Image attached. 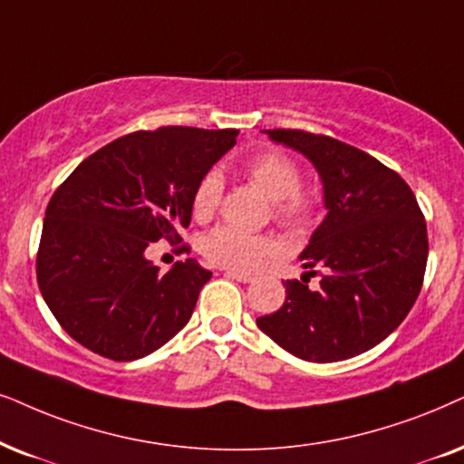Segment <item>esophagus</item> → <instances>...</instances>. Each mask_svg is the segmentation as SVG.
Listing matches in <instances>:
<instances>
[{"label": "esophagus", "instance_id": "34e87169", "mask_svg": "<svg viewBox=\"0 0 464 464\" xmlns=\"http://www.w3.org/2000/svg\"><path fill=\"white\" fill-rule=\"evenodd\" d=\"M227 279H234V281H240V284H249V281H254V276L246 275V273H237V270H226L224 273Z\"/></svg>", "mask_w": 464, "mask_h": 464}]
</instances>
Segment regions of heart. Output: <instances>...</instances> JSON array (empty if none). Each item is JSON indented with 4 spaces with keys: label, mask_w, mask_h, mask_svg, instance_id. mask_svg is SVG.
<instances>
[{
    "label": "heart",
    "mask_w": 464,
    "mask_h": 464,
    "mask_svg": "<svg viewBox=\"0 0 464 464\" xmlns=\"http://www.w3.org/2000/svg\"><path fill=\"white\" fill-rule=\"evenodd\" d=\"M243 174L254 188L270 200L273 218L292 234H303L320 219L322 198L317 191L300 188L303 170L290 155L276 149L256 153L243 164ZM224 183L215 172L204 174L191 194V215L198 221H208L218 213ZM279 245L266 234H249L230 226H219L204 238L202 254L215 266L251 273L273 257Z\"/></svg>",
    "instance_id": "b5f03b06"
}]
</instances>
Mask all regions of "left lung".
I'll use <instances>...</instances> for the list:
<instances>
[{
	"instance_id": "1",
	"label": "left lung",
	"mask_w": 464,
	"mask_h": 464,
	"mask_svg": "<svg viewBox=\"0 0 464 464\" xmlns=\"http://www.w3.org/2000/svg\"><path fill=\"white\" fill-rule=\"evenodd\" d=\"M262 131L313 161L328 215L300 254L309 273L284 281V306L257 317V328L309 362L358 356L401 326L422 290V210L401 174L352 144L303 130ZM315 274L321 284L309 288Z\"/></svg>"
}]
</instances>
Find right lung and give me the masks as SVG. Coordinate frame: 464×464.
Segmentation results:
<instances>
[{
    "label": "right lung",
    "mask_w": 464,
    "mask_h": 464,
    "mask_svg": "<svg viewBox=\"0 0 464 464\" xmlns=\"http://www.w3.org/2000/svg\"><path fill=\"white\" fill-rule=\"evenodd\" d=\"M238 130L164 125L108 142L59 185L46 207L35 275L72 339L98 356H149L189 322L210 279L196 260L168 273L144 257L151 243H180L191 194L237 144ZM189 254V245L179 246Z\"/></svg>",
    "instance_id": "right-lung-1"
}]
</instances>
